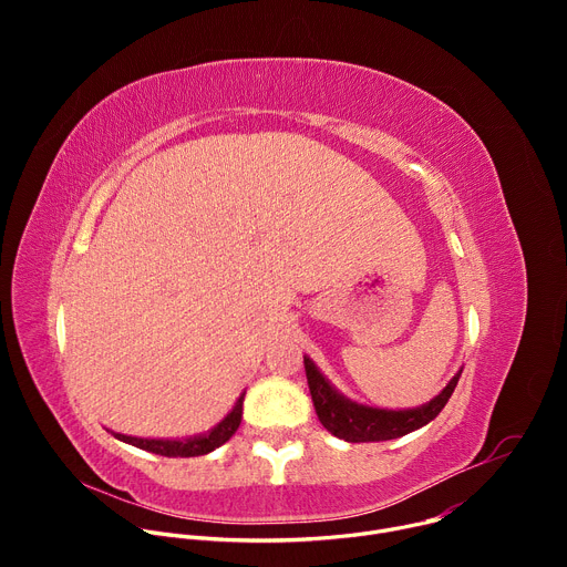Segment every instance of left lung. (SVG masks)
I'll list each match as a JSON object with an SVG mask.
<instances>
[{
    "mask_svg": "<svg viewBox=\"0 0 567 567\" xmlns=\"http://www.w3.org/2000/svg\"><path fill=\"white\" fill-rule=\"evenodd\" d=\"M305 372H307L311 401L320 424L326 426L332 435L346 442H385L426 426L431 420H435L442 413L462 374L457 372L449 381V385L422 409L381 411V409L359 406V403L339 394L307 357H305Z\"/></svg>",
    "mask_w": 567,
    "mask_h": 567,
    "instance_id": "obj_1",
    "label": "left lung"
}]
</instances>
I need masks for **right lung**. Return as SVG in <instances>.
<instances>
[{"label": "right lung", "instance_id": "1", "mask_svg": "<svg viewBox=\"0 0 567 567\" xmlns=\"http://www.w3.org/2000/svg\"><path fill=\"white\" fill-rule=\"evenodd\" d=\"M241 403H245V394H241L235 403V409L219 422L208 435H197L190 440H143V437H130V435H118L114 433L121 442H127L136 449L156 453V455H166V457H197L215 451L224 442H228L235 431L239 429L241 422Z\"/></svg>", "mask_w": 567, "mask_h": 567}]
</instances>
